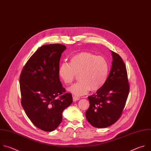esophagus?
Here are the masks:
<instances>
[{
	"label": "esophagus",
	"mask_w": 151,
	"mask_h": 151,
	"mask_svg": "<svg viewBox=\"0 0 151 151\" xmlns=\"http://www.w3.org/2000/svg\"><path fill=\"white\" fill-rule=\"evenodd\" d=\"M73 101L74 102H76V101H77L80 100V98H78L77 96H74L73 97Z\"/></svg>",
	"instance_id": "esophagus-1"
}]
</instances>
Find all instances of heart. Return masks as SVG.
<instances>
[{
  "mask_svg": "<svg viewBox=\"0 0 151 151\" xmlns=\"http://www.w3.org/2000/svg\"><path fill=\"white\" fill-rule=\"evenodd\" d=\"M108 71V63L104 57L84 52L73 56L70 64L60 65L58 73L65 84H71L78 75L79 81L68 87V90L76 96H81L90 90L93 92L99 90L107 79Z\"/></svg>",
  "mask_w": 151,
  "mask_h": 151,
  "instance_id": "1",
  "label": "heart"
}]
</instances>
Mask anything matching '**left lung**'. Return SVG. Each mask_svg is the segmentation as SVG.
<instances>
[{"mask_svg":"<svg viewBox=\"0 0 151 151\" xmlns=\"http://www.w3.org/2000/svg\"><path fill=\"white\" fill-rule=\"evenodd\" d=\"M112 56L109 74L95 94L88 97L90 106L86 112L87 121L96 128H105L114 124L124 108L130 86L124 63L117 53Z\"/></svg>","mask_w":151,"mask_h":151,"instance_id":"left-lung-1","label":"left lung"}]
</instances>
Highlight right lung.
Here are the masks:
<instances>
[{"label":"right lung","instance_id":"add662e5","mask_svg":"<svg viewBox=\"0 0 151 151\" xmlns=\"http://www.w3.org/2000/svg\"><path fill=\"white\" fill-rule=\"evenodd\" d=\"M66 49L60 44L41 46L28 59L20 75L22 106L33 124L45 132L58 127L63 111L73 102L72 95L65 93L58 73L60 58Z\"/></svg>","mask_w":151,"mask_h":151}]
</instances>
